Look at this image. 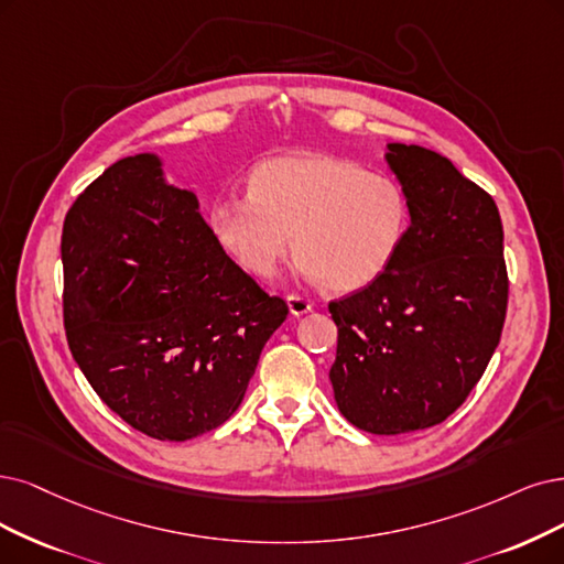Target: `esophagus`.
<instances>
[{
	"label": "esophagus",
	"instance_id": "obj_1",
	"mask_svg": "<svg viewBox=\"0 0 564 564\" xmlns=\"http://www.w3.org/2000/svg\"><path fill=\"white\" fill-rule=\"evenodd\" d=\"M288 311L293 316H304V314H308L311 308H314V302L311 300H306V297H300V295H288Z\"/></svg>",
	"mask_w": 564,
	"mask_h": 564
}]
</instances>
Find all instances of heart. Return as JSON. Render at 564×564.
Listing matches in <instances>:
<instances>
[{"label": "heart", "instance_id": "obj_1", "mask_svg": "<svg viewBox=\"0 0 564 564\" xmlns=\"http://www.w3.org/2000/svg\"><path fill=\"white\" fill-rule=\"evenodd\" d=\"M218 243L250 276L279 274L295 246L297 271L329 293H356L400 256L411 225L404 185L327 153H283L248 176V195L212 206Z\"/></svg>", "mask_w": 564, "mask_h": 564}]
</instances>
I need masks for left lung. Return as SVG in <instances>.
<instances>
[{
    "label": "left lung",
    "instance_id": "8db88e82",
    "mask_svg": "<svg viewBox=\"0 0 564 564\" xmlns=\"http://www.w3.org/2000/svg\"><path fill=\"white\" fill-rule=\"evenodd\" d=\"M411 202L400 256L339 302L329 369L344 419L371 434L446 421L484 377L507 316L505 229L495 199L423 145L388 143Z\"/></svg>",
    "mask_w": 564,
    "mask_h": 564
}]
</instances>
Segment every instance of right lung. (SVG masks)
Instances as JSON below:
<instances>
[{
    "label": "right lung",
    "mask_w": 564,
    "mask_h": 564,
    "mask_svg": "<svg viewBox=\"0 0 564 564\" xmlns=\"http://www.w3.org/2000/svg\"><path fill=\"white\" fill-rule=\"evenodd\" d=\"M65 329L101 402L160 442L232 415L288 306L229 258L155 153L111 164L62 227Z\"/></svg>",
    "instance_id": "1"
}]
</instances>
